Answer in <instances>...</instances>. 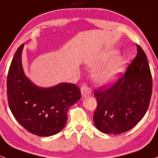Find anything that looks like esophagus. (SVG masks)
Returning <instances> with one entry per match:
<instances>
[{
    "mask_svg": "<svg viewBox=\"0 0 158 158\" xmlns=\"http://www.w3.org/2000/svg\"><path fill=\"white\" fill-rule=\"evenodd\" d=\"M81 94H82V96L84 97L90 96L91 93H92V91H91V89L90 88V87H88L87 86H86V85L83 86V87H81Z\"/></svg>",
    "mask_w": 158,
    "mask_h": 158,
    "instance_id": "obj_1",
    "label": "esophagus"
}]
</instances>
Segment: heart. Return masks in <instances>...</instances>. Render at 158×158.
Returning <instances> with one entry per match:
<instances>
[{"mask_svg":"<svg viewBox=\"0 0 158 158\" xmlns=\"http://www.w3.org/2000/svg\"><path fill=\"white\" fill-rule=\"evenodd\" d=\"M117 55L116 51L110 50L103 53L97 60L88 61L89 68L92 70H97L104 65L94 74V78L97 84L102 86L110 85L115 82L123 72L126 67V61L123 58H117L113 60Z\"/></svg>","mask_w":158,"mask_h":158,"instance_id":"heart-1","label":"heart"}]
</instances>
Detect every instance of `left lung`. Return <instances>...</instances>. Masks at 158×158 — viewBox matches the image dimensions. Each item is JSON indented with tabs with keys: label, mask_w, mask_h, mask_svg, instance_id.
Here are the masks:
<instances>
[{
	"label": "left lung",
	"mask_w": 158,
	"mask_h": 158,
	"mask_svg": "<svg viewBox=\"0 0 158 158\" xmlns=\"http://www.w3.org/2000/svg\"><path fill=\"white\" fill-rule=\"evenodd\" d=\"M137 55L127 71L111 87L94 91L97 106L94 114L96 128L106 134L117 135L131 129L148 109L152 77L147 56L137 45Z\"/></svg>",
	"instance_id": "obj_1"
}]
</instances>
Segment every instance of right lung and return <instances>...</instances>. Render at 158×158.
I'll return each mask as SVG.
<instances>
[{"label": "right lung", "mask_w": 158, "mask_h": 158, "mask_svg": "<svg viewBox=\"0 0 158 158\" xmlns=\"http://www.w3.org/2000/svg\"><path fill=\"white\" fill-rule=\"evenodd\" d=\"M22 44L11 61L6 79L10 110L19 124L38 136H52L59 132L67 122V112L81 97L75 84L61 83L52 87H40L24 74Z\"/></svg>", "instance_id": "add662e5"}]
</instances>
